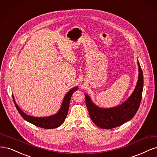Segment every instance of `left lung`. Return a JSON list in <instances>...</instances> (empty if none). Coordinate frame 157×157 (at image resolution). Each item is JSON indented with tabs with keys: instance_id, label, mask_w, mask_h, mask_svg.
Segmentation results:
<instances>
[{
	"instance_id": "obj_1",
	"label": "left lung",
	"mask_w": 157,
	"mask_h": 157,
	"mask_svg": "<svg viewBox=\"0 0 157 157\" xmlns=\"http://www.w3.org/2000/svg\"><path fill=\"white\" fill-rule=\"evenodd\" d=\"M138 81L132 95L128 99L117 107L102 109L95 105L88 95H85V103L90 117L94 123L103 129H111L123 124L132 119L138 112L142 98L144 75L140 64Z\"/></svg>"
}]
</instances>
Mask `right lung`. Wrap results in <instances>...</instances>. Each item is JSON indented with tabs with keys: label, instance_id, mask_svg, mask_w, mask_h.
<instances>
[{
	"label": "right lung",
	"instance_id": "add662e5",
	"mask_svg": "<svg viewBox=\"0 0 157 157\" xmlns=\"http://www.w3.org/2000/svg\"><path fill=\"white\" fill-rule=\"evenodd\" d=\"M78 87H75L70 90V91L66 94L62 104V107L59 110V112L57 114L48 117H32V116L26 115L18 107V105L16 104V101H15L13 96L12 98L18 112L21 115V117L27 121L29 123L38 126V127L45 129H52L59 127V126H60L63 123L68 112L69 104L70 102V99H71L72 97V95L75 90H78Z\"/></svg>",
	"mask_w": 157,
	"mask_h": 157
}]
</instances>
